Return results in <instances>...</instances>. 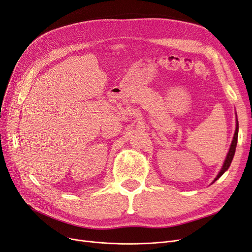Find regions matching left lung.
Wrapping results in <instances>:
<instances>
[{"label": "left lung", "instance_id": "1", "mask_svg": "<svg viewBox=\"0 0 252 252\" xmlns=\"http://www.w3.org/2000/svg\"><path fill=\"white\" fill-rule=\"evenodd\" d=\"M238 132H239V123H238V119H237V125H236V131H235V135H234V138H232V141H231V144H230V147H229V151H228V154L225 158V161L224 163H223V166L222 168L220 170V172L218 173V175L216 176V179L213 181V183H215L220 176L224 173L228 168L229 166L231 164V161L232 159H234V156H235V152H236V147H237V142H238Z\"/></svg>", "mask_w": 252, "mask_h": 252}]
</instances>
